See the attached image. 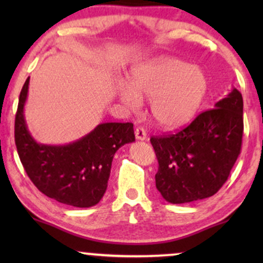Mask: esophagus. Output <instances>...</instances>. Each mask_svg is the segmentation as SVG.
Masks as SVG:
<instances>
[{
  "instance_id": "esophagus-1",
  "label": "esophagus",
  "mask_w": 263,
  "mask_h": 263,
  "mask_svg": "<svg viewBox=\"0 0 263 263\" xmlns=\"http://www.w3.org/2000/svg\"><path fill=\"white\" fill-rule=\"evenodd\" d=\"M135 136H136V138H137V140L144 141L147 138L146 129H144L143 127H137V128H136V131H135Z\"/></svg>"
}]
</instances>
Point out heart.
Instances as JSON below:
<instances>
[{
  "label": "heart",
  "instance_id": "1",
  "mask_svg": "<svg viewBox=\"0 0 263 263\" xmlns=\"http://www.w3.org/2000/svg\"><path fill=\"white\" fill-rule=\"evenodd\" d=\"M208 81L197 66L176 58H161L132 71L129 86L120 84V99L138 110L141 99H151V112L159 126L173 128L193 119L206 92Z\"/></svg>",
  "mask_w": 263,
  "mask_h": 263
}]
</instances>
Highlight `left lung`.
<instances>
[{
    "mask_svg": "<svg viewBox=\"0 0 263 263\" xmlns=\"http://www.w3.org/2000/svg\"><path fill=\"white\" fill-rule=\"evenodd\" d=\"M243 101L237 89L174 134L152 136L156 186L172 204L209 198L228 180L241 152Z\"/></svg>",
    "mask_w": 263,
    "mask_h": 263,
    "instance_id": "1",
    "label": "left lung"
}]
</instances>
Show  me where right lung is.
<instances>
[{
	"instance_id": "1",
	"label": "right lung",
	"mask_w": 263,
	"mask_h": 263,
	"mask_svg": "<svg viewBox=\"0 0 263 263\" xmlns=\"http://www.w3.org/2000/svg\"><path fill=\"white\" fill-rule=\"evenodd\" d=\"M29 78L20 93L14 142L27 176L44 195L77 208L93 206L107 188L115 152L135 141L134 123H100L89 135L65 146H47L33 140L23 108Z\"/></svg>"
}]
</instances>
